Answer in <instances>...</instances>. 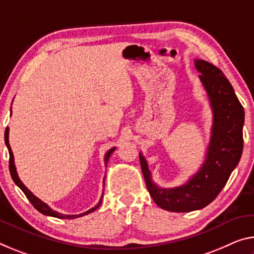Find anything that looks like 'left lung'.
<instances>
[{
	"mask_svg": "<svg viewBox=\"0 0 254 254\" xmlns=\"http://www.w3.org/2000/svg\"><path fill=\"white\" fill-rule=\"evenodd\" d=\"M195 69L210 102L212 121L210 142L200 170L187 183L172 189L152 182L148 164L139 154L148 191L157 206L173 212L202 209L223 190L243 151L244 110L231 82L221 70L203 60H194Z\"/></svg>",
	"mask_w": 254,
	"mask_h": 254,
	"instance_id": "left-lung-1",
	"label": "left lung"
}]
</instances>
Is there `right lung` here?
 <instances>
[{
    "label": "right lung",
    "instance_id": "add662e5",
    "mask_svg": "<svg viewBox=\"0 0 254 254\" xmlns=\"http://www.w3.org/2000/svg\"><path fill=\"white\" fill-rule=\"evenodd\" d=\"M4 140H5V144L7 147V150H9V155H10V159H9V168H10V174H11V178L12 180H13V182L18 185V187L21 189L22 192L25 193L27 199L30 201L31 204L37 209V210L40 212V214L45 215V216H51V217H56V218H60V219H74V218H78V217H82V216H86L88 214H90V212L95 211L96 209H97L100 204H102V200H103V195H104V191H103V194H102V198H100V200L98 201V203L96 204V206L94 208L89 209V210L84 211L82 212V214H79V215H63L61 214V212H58L53 210V209L50 208V206H48L47 203L43 202L42 200L38 199L37 196L34 195L33 193H31V191L28 190V189L26 188V185L23 184L21 181H20L19 176H18V173H17V170H15V165H14V158H13V152H12L11 150V147H10V143H9V127H6L5 130V133H4ZM115 150V147L110 149L106 152L105 155V164L107 163L108 158H110L112 152ZM104 183H105V179H104Z\"/></svg>",
    "mask_w": 254,
    "mask_h": 254
}]
</instances>
